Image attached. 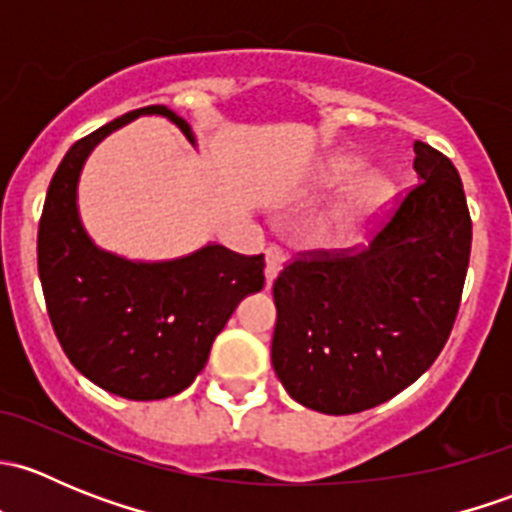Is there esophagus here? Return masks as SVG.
<instances>
[{"label": "esophagus", "instance_id": "1", "mask_svg": "<svg viewBox=\"0 0 512 512\" xmlns=\"http://www.w3.org/2000/svg\"><path fill=\"white\" fill-rule=\"evenodd\" d=\"M265 260H267L265 280H267V287H272V282H275V277H277V272H280L282 262H285V252H282L277 245H270L265 250Z\"/></svg>", "mask_w": 512, "mask_h": 512}]
</instances>
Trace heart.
Instances as JSON below:
<instances>
[{
	"mask_svg": "<svg viewBox=\"0 0 512 512\" xmlns=\"http://www.w3.org/2000/svg\"><path fill=\"white\" fill-rule=\"evenodd\" d=\"M361 170V160L349 153H337L324 163L322 173H319V185L327 190L339 188V185L349 183L356 173ZM389 195V183L381 178L379 173H366L359 180H354L352 188L347 190L337 208L332 210L322 227H319V237L322 242L334 247H342L352 242L359 235L361 225L381 208V203Z\"/></svg>",
	"mask_w": 512,
	"mask_h": 512,
	"instance_id": "heart-1",
	"label": "heart"
}]
</instances>
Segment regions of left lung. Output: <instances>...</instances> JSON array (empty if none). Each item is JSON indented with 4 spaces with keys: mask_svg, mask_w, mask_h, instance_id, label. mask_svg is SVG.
Here are the masks:
<instances>
[{
    "mask_svg": "<svg viewBox=\"0 0 512 512\" xmlns=\"http://www.w3.org/2000/svg\"><path fill=\"white\" fill-rule=\"evenodd\" d=\"M414 185L361 250H314L277 275L272 366L297 404L359 414L411 386L446 347L471 257L456 165L414 143Z\"/></svg>",
    "mask_w": 512,
    "mask_h": 512,
    "instance_id": "left-lung-1",
    "label": "left lung"
}]
</instances>
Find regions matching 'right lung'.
<instances>
[{
	"instance_id": "right-lung-1",
	"label": "right lung",
	"mask_w": 512,
	"mask_h": 512,
	"mask_svg": "<svg viewBox=\"0 0 512 512\" xmlns=\"http://www.w3.org/2000/svg\"><path fill=\"white\" fill-rule=\"evenodd\" d=\"M153 113L195 143L188 123L165 106L123 113L89 133L51 178L36 240L46 312L61 349L86 379L131 401L188 389L240 299L265 287L262 255L205 245L178 260L131 262L86 235L76 205L86 158L108 133Z\"/></svg>"
}]
</instances>
